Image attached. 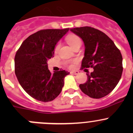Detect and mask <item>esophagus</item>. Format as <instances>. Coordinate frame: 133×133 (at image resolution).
<instances>
[{
  "label": "esophagus",
  "instance_id": "34e87169",
  "mask_svg": "<svg viewBox=\"0 0 133 133\" xmlns=\"http://www.w3.org/2000/svg\"><path fill=\"white\" fill-rule=\"evenodd\" d=\"M78 73H79L78 71H72V72H71V74L75 75H78Z\"/></svg>",
  "mask_w": 133,
  "mask_h": 133
}]
</instances>
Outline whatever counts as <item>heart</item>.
Returning a JSON list of instances; mask_svg holds the SVG:
<instances>
[{"label":"heart","mask_w":133,"mask_h":133,"mask_svg":"<svg viewBox=\"0 0 133 133\" xmlns=\"http://www.w3.org/2000/svg\"><path fill=\"white\" fill-rule=\"evenodd\" d=\"M66 41L68 43L69 45L73 49H74L75 47L78 46V45H81L82 44V41L77 36H75V35H70L69 37H67L66 38ZM59 44L57 45V46L55 47V51H57L59 49ZM67 64H70L69 62H67ZM69 67L71 68L72 67V64H69Z\"/></svg>","instance_id":"obj_1"}]
</instances>
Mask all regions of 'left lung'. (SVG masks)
<instances>
[{
    "instance_id": "1",
    "label": "left lung",
    "mask_w": 133,
    "mask_h": 133,
    "mask_svg": "<svg viewBox=\"0 0 133 133\" xmlns=\"http://www.w3.org/2000/svg\"><path fill=\"white\" fill-rule=\"evenodd\" d=\"M82 39L85 45L82 68H93L88 80L80 84L81 91L92 98H100L112 91L121 78L122 56L113 41L101 31L91 27L70 29Z\"/></svg>"
}]
</instances>
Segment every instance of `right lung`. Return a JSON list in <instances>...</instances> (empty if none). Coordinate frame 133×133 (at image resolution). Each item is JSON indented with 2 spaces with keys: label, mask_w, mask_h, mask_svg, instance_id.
<instances>
[{
  "label": "right lung",
  "mask_w": 133,
  "mask_h": 133,
  "mask_svg": "<svg viewBox=\"0 0 133 133\" xmlns=\"http://www.w3.org/2000/svg\"><path fill=\"white\" fill-rule=\"evenodd\" d=\"M43 29L28 37L15 57V73L24 90L33 98L47 102L58 96L69 73L48 69V60L54 55L57 42L69 31Z\"/></svg>",
  "instance_id": "right-lung-1"
}]
</instances>
